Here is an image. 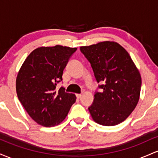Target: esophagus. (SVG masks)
Instances as JSON below:
<instances>
[{"instance_id":"1","label":"esophagus","mask_w":158,"mask_h":158,"mask_svg":"<svg viewBox=\"0 0 158 158\" xmlns=\"http://www.w3.org/2000/svg\"><path fill=\"white\" fill-rule=\"evenodd\" d=\"M81 96H82V94H77V97L78 98V99H80V98L81 97Z\"/></svg>"}]
</instances>
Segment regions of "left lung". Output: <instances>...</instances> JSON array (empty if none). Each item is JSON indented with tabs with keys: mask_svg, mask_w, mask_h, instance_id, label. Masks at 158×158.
<instances>
[{
	"mask_svg": "<svg viewBox=\"0 0 158 158\" xmlns=\"http://www.w3.org/2000/svg\"><path fill=\"white\" fill-rule=\"evenodd\" d=\"M93 68L99 92L94 94L88 108L98 124L112 126L123 122L137 106L141 89V76L131 56L114 41H102L80 48Z\"/></svg>",
	"mask_w": 158,
	"mask_h": 158,
	"instance_id": "8db88e82",
	"label": "left lung"
}]
</instances>
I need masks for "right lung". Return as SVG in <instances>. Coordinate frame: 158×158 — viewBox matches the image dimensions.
Instances as JSON below:
<instances>
[{
  "mask_svg": "<svg viewBox=\"0 0 158 158\" xmlns=\"http://www.w3.org/2000/svg\"><path fill=\"white\" fill-rule=\"evenodd\" d=\"M77 48L56 45L36 48L27 57L16 78L19 101L30 117L44 127L55 126L68 115L76 95L56 89L63 70Z\"/></svg>",
  "mask_w": 158,
  "mask_h": 158,
  "instance_id": "add662e5",
  "label": "right lung"
}]
</instances>
